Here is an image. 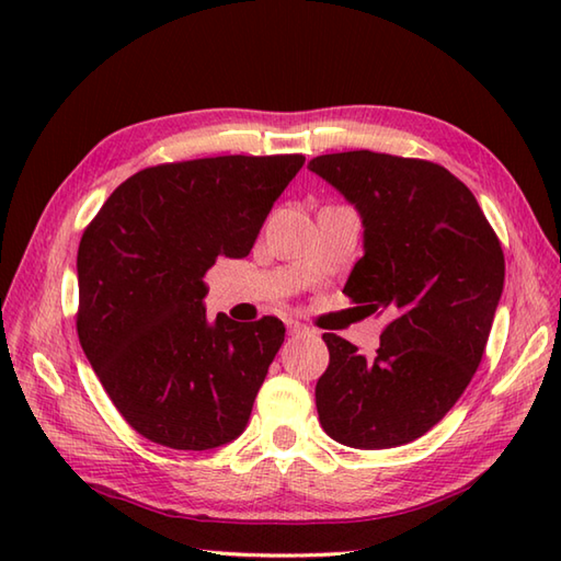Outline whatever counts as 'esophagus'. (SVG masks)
Returning <instances> with one entry per match:
<instances>
[{
    "instance_id": "esophagus-1",
    "label": "esophagus",
    "mask_w": 561,
    "mask_h": 561,
    "mask_svg": "<svg viewBox=\"0 0 561 561\" xmlns=\"http://www.w3.org/2000/svg\"><path fill=\"white\" fill-rule=\"evenodd\" d=\"M287 328L291 335H306V332H311L304 323H299V320H287Z\"/></svg>"
}]
</instances>
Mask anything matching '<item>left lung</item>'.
I'll list each match as a JSON object with an SVG mask.
<instances>
[{"label": "left lung", "instance_id": "obj_1", "mask_svg": "<svg viewBox=\"0 0 561 561\" xmlns=\"http://www.w3.org/2000/svg\"><path fill=\"white\" fill-rule=\"evenodd\" d=\"M308 169L362 214L364 257L344 294L392 313L374 359L323 335L320 424L352 448L410 444L478 371L504 289L502 243L468 185L438 163L362 149L316 157Z\"/></svg>", "mask_w": 561, "mask_h": 561}]
</instances>
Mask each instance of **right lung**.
Masks as SVG:
<instances>
[{"instance_id": "1", "label": "right lung", "mask_w": 561, "mask_h": 561, "mask_svg": "<svg viewBox=\"0 0 561 561\" xmlns=\"http://www.w3.org/2000/svg\"><path fill=\"white\" fill-rule=\"evenodd\" d=\"M301 153L159 163L113 190L83 229L77 332L137 434L209 450L243 434L284 323L207 320V270L245 257Z\"/></svg>"}]
</instances>
